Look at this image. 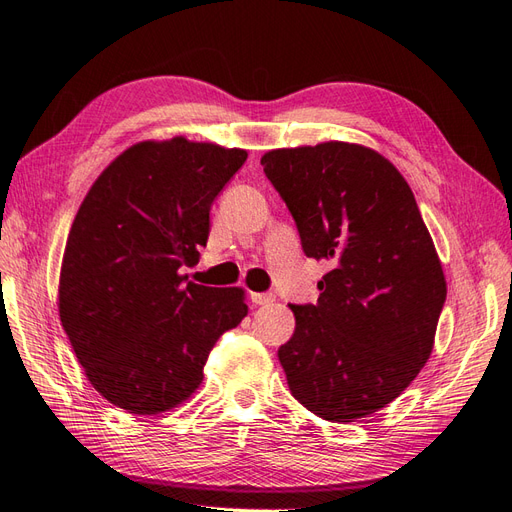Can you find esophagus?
<instances>
[{"label":"esophagus","instance_id":"1","mask_svg":"<svg viewBox=\"0 0 512 512\" xmlns=\"http://www.w3.org/2000/svg\"><path fill=\"white\" fill-rule=\"evenodd\" d=\"M251 300L257 306H268L274 302V296L272 294H251Z\"/></svg>","mask_w":512,"mask_h":512}]
</instances>
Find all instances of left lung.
Listing matches in <instances>:
<instances>
[{"label":"left lung","mask_w":512,"mask_h":512,"mask_svg":"<svg viewBox=\"0 0 512 512\" xmlns=\"http://www.w3.org/2000/svg\"><path fill=\"white\" fill-rule=\"evenodd\" d=\"M261 165L285 199L306 257L332 261L317 304H289L279 349L294 397L330 422L382 410L433 352L446 279L410 184L379 152L324 141L279 148Z\"/></svg>","instance_id":"obj_1"}]
</instances>
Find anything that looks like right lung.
<instances>
[{"label":"right lung","mask_w":512,"mask_h":512,"mask_svg":"<svg viewBox=\"0 0 512 512\" xmlns=\"http://www.w3.org/2000/svg\"><path fill=\"white\" fill-rule=\"evenodd\" d=\"M246 156L186 137L139 141L98 175L72 221L57 309L85 377L128 414L158 416L191 399L210 349L248 313L242 287L182 274Z\"/></svg>","instance_id":"1"}]
</instances>
